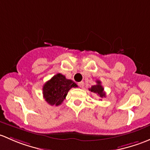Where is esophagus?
<instances>
[{
    "label": "esophagus",
    "instance_id": "34e87169",
    "mask_svg": "<svg viewBox=\"0 0 150 150\" xmlns=\"http://www.w3.org/2000/svg\"><path fill=\"white\" fill-rule=\"evenodd\" d=\"M78 85L79 86V87L82 88L83 86H84V81H81V82H79L78 83Z\"/></svg>",
    "mask_w": 150,
    "mask_h": 150
}]
</instances>
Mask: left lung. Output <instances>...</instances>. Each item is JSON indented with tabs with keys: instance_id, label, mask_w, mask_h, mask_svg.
<instances>
[{
	"instance_id": "8db88e82",
	"label": "left lung",
	"mask_w": 150,
	"mask_h": 150,
	"mask_svg": "<svg viewBox=\"0 0 150 150\" xmlns=\"http://www.w3.org/2000/svg\"><path fill=\"white\" fill-rule=\"evenodd\" d=\"M97 84L96 85L92 86V87L90 89H89V91H91L92 92H94V93H96L97 95H98V96L100 98H105V92H104V88L103 86L101 85V81H96Z\"/></svg>"
}]
</instances>
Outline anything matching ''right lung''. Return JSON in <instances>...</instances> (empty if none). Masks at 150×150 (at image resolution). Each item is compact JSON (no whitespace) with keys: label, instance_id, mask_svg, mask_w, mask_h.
<instances>
[{"label":"right lung","instance_id":"right-lung-1","mask_svg":"<svg viewBox=\"0 0 150 150\" xmlns=\"http://www.w3.org/2000/svg\"><path fill=\"white\" fill-rule=\"evenodd\" d=\"M77 86L72 80L67 79L61 74H57L43 85V98L50 105L58 106L66 99L69 91L72 87Z\"/></svg>","mask_w":150,"mask_h":150}]
</instances>
